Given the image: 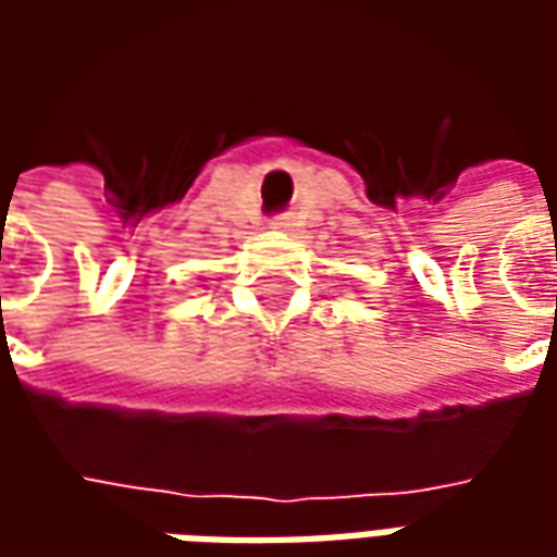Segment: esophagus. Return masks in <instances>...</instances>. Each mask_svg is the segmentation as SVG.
Wrapping results in <instances>:
<instances>
[{"label": "esophagus", "instance_id": "esophagus-1", "mask_svg": "<svg viewBox=\"0 0 557 557\" xmlns=\"http://www.w3.org/2000/svg\"><path fill=\"white\" fill-rule=\"evenodd\" d=\"M271 226H274V230H289L292 218L289 214H277V218H271Z\"/></svg>", "mask_w": 557, "mask_h": 557}]
</instances>
